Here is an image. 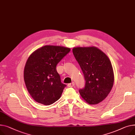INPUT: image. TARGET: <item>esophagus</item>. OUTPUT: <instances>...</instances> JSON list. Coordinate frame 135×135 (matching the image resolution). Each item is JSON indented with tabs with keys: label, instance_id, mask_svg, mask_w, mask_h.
Listing matches in <instances>:
<instances>
[{
	"label": "esophagus",
	"instance_id": "34e87169",
	"mask_svg": "<svg viewBox=\"0 0 135 135\" xmlns=\"http://www.w3.org/2000/svg\"><path fill=\"white\" fill-rule=\"evenodd\" d=\"M74 85H75V83H74V82L68 84V86L69 87H73Z\"/></svg>",
	"mask_w": 135,
	"mask_h": 135
}]
</instances>
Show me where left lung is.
I'll return each mask as SVG.
<instances>
[{"label":"left lung","instance_id":"left-lung-1","mask_svg":"<svg viewBox=\"0 0 135 135\" xmlns=\"http://www.w3.org/2000/svg\"><path fill=\"white\" fill-rule=\"evenodd\" d=\"M73 55L86 81L79 93L89 104L102 102L110 93L114 83L111 63L104 52L95 47H75Z\"/></svg>","mask_w":135,"mask_h":135}]
</instances>
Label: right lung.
I'll list each match as a JSON object with an SVG mask.
<instances>
[{
  "label": "right lung",
  "mask_w": 135,
  "mask_h": 135,
  "mask_svg": "<svg viewBox=\"0 0 135 135\" xmlns=\"http://www.w3.org/2000/svg\"><path fill=\"white\" fill-rule=\"evenodd\" d=\"M70 51L64 47L45 46L29 57L24 79L29 94L36 102L49 105L60 98L66 85L61 81L56 65Z\"/></svg>",
  "instance_id": "add662e5"
}]
</instances>
